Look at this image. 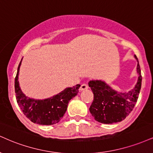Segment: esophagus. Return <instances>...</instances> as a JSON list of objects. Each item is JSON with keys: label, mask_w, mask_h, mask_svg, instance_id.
Listing matches in <instances>:
<instances>
[{"label": "esophagus", "mask_w": 153, "mask_h": 153, "mask_svg": "<svg viewBox=\"0 0 153 153\" xmlns=\"http://www.w3.org/2000/svg\"><path fill=\"white\" fill-rule=\"evenodd\" d=\"M88 89V85L86 83H83L81 85L80 88V91H85V90Z\"/></svg>", "instance_id": "1"}]
</instances>
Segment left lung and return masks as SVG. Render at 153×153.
<instances>
[{"mask_svg":"<svg viewBox=\"0 0 153 153\" xmlns=\"http://www.w3.org/2000/svg\"><path fill=\"white\" fill-rule=\"evenodd\" d=\"M137 59V57L135 56ZM138 80L135 88L127 93H117L102 80H91L88 82L94 97L89 110L97 122L112 124L120 122L128 116L137 102L141 88L142 75L137 60Z\"/></svg>","mask_w":153,"mask_h":153,"instance_id":"8db88e82","label":"left lung"}]
</instances>
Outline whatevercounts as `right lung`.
<instances>
[{"label":"right lung","mask_w":153,"mask_h":153,"mask_svg":"<svg viewBox=\"0 0 153 153\" xmlns=\"http://www.w3.org/2000/svg\"><path fill=\"white\" fill-rule=\"evenodd\" d=\"M21 61L15 78V92L17 102L22 112L30 121L36 124L50 126L58 123L65 113L69 101L78 94L80 85L65 88L61 93L44 100L27 97L23 93L18 82Z\"/></svg>","instance_id":"obj_1"}]
</instances>
